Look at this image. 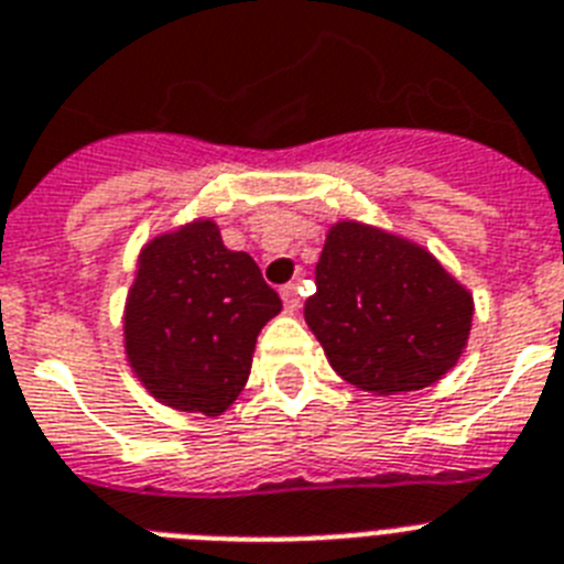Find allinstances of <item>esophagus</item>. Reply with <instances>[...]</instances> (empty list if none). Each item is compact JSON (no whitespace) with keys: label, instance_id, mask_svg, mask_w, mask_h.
<instances>
[{"label":"esophagus","instance_id":"1","mask_svg":"<svg viewBox=\"0 0 564 564\" xmlns=\"http://www.w3.org/2000/svg\"><path fill=\"white\" fill-rule=\"evenodd\" d=\"M282 302H285V311H296L302 305V296H300V288L296 285H282Z\"/></svg>","mask_w":564,"mask_h":564}]
</instances>
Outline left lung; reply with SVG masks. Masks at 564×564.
Segmentation results:
<instances>
[{"instance_id": "8db88e82", "label": "left lung", "mask_w": 564, "mask_h": 564, "mask_svg": "<svg viewBox=\"0 0 564 564\" xmlns=\"http://www.w3.org/2000/svg\"><path fill=\"white\" fill-rule=\"evenodd\" d=\"M473 296L423 248L357 221L332 227L305 323L343 380L375 394L415 392L453 369Z\"/></svg>"}]
</instances>
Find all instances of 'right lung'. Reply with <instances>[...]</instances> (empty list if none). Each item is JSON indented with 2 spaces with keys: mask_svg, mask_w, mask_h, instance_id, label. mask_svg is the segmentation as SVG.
Here are the masks:
<instances>
[{
  "mask_svg": "<svg viewBox=\"0 0 564 564\" xmlns=\"http://www.w3.org/2000/svg\"><path fill=\"white\" fill-rule=\"evenodd\" d=\"M282 300L213 221L143 248L126 302V355L149 392L181 412L221 415L248 383L256 337Z\"/></svg>",
  "mask_w": 564,
  "mask_h": 564,
  "instance_id": "obj_1",
  "label": "right lung"
}]
</instances>
